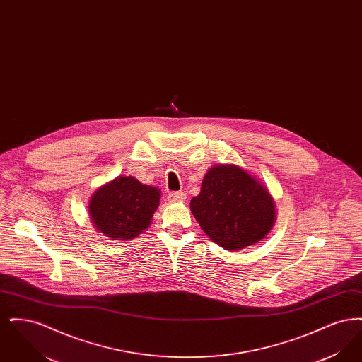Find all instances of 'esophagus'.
<instances>
[{"instance_id":"34e87169","label":"esophagus","mask_w":362,"mask_h":362,"mask_svg":"<svg viewBox=\"0 0 362 362\" xmlns=\"http://www.w3.org/2000/svg\"><path fill=\"white\" fill-rule=\"evenodd\" d=\"M168 199L171 202H183L186 199V194L182 191H176V192H170Z\"/></svg>"}]
</instances>
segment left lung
<instances>
[{"label":"left lung","mask_w":362,"mask_h":362,"mask_svg":"<svg viewBox=\"0 0 362 362\" xmlns=\"http://www.w3.org/2000/svg\"><path fill=\"white\" fill-rule=\"evenodd\" d=\"M189 209L207 236L230 251L262 240L276 221V204L269 189L233 164L207 171Z\"/></svg>","instance_id":"left-lung-1"}]
</instances>
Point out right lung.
Segmentation results:
<instances>
[{"label": "right lung", "mask_w": 362, "mask_h": 362, "mask_svg": "<svg viewBox=\"0 0 362 362\" xmlns=\"http://www.w3.org/2000/svg\"><path fill=\"white\" fill-rule=\"evenodd\" d=\"M161 191L121 176L96 189L89 201V216L96 229L114 240H132L144 232L158 207Z\"/></svg>", "instance_id": "right-lung-1"}]
</instances>
